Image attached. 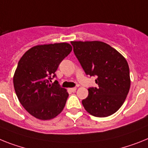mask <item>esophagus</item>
Instances as JSON below:
<instances>
[{
  "instance_id": "esophagus-1",
  "label": "esophagus",
  "mask_w": 148,
  "mask_h": 148,
  "mask_svg": "<svg viewBox=\"0 0 148 148\" xmlns=\"http://www.w3.org/2000/svg\"><path fill=\"white\" fill-rule=\"evenodd\" d=\"M70 89V90L71 92H75L77 90V88L76 87H73V88H70V89Z\"/></svg>"
}]
</instances>
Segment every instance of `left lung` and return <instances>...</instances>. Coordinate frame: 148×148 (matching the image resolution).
I'll return each mask as SVG.
<instances>
[{"label": "left lung", "mask_w": 148, "mask_h": 148, "mask_svg": "<svg viewBox=\"0 0 148 148\" xmlns=\"http://www.w3.org/2000/svg\"><path fill=\"white\" fill-rule=\"evenodd\" d=\"M74 53L86 75L97 77L99 86L88 89L82 101L92 116L105 117L120 109L130 91V68L118 51L101 41H71Z\"/></svg>", "instance_id": "8db88e82"}]
</instances>
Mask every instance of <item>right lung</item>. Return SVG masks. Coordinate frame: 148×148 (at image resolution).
<instances>
[{
	"mask_svg": "<svg viewBox=\"0 0 148 148\" xmlns=\"http://www.w3.org/2000/svg\"><path fill=\"white\" fill-rule=\"evenodd\" d=\"M69 43L38 45L18 61L13 85L18 101L31 115L51 120L62 111L68 93L58 81L50 84L61 62L71 52Z\"/></svg>",
	"mask_w": 148,
	"mask_h": 148,
	"instance_id": "add662e5",
	"label": "right lung"
}]
</instances>
